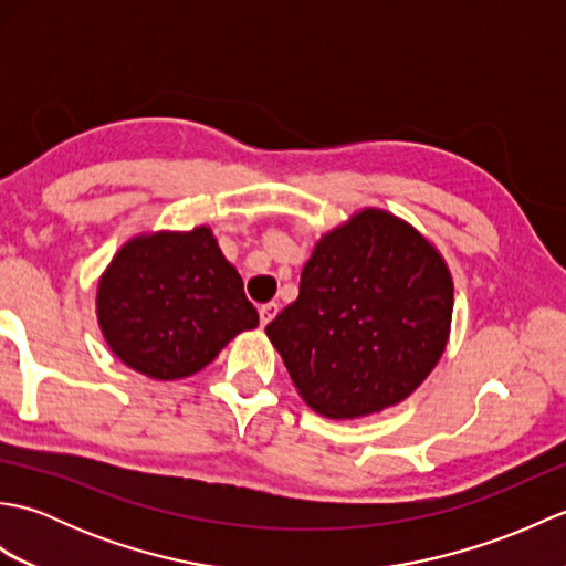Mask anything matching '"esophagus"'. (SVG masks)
I'll return each instance as SVG.
<instances>
[{
    "mask_svg": "<svg viewBox=\"0 0 566 566\" xmlns=\"http://www.w3.org/2000/svg\"><path fill=\"white\" fill-rule=\"evenodd\" d=\"M276 311H280V304H274V302L260 306V323H262V326H268V323L276 316Z\"/></svg>",
    "mask_w": 566,
    "mask_h": 566,
    "instance_id": "1",
    "label": "esophagus"
}]
</instances>
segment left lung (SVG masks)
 Segmentation results:
<instances>
[{"label":"left lung","mask_w":566,"mask_h":566,"mask_svg":"<svg viewBox=\"0 0 566 566\" xmlns=\"http://www.w3.org/2000/svg\"><path fill=\"white\" fill-rule=\"evenodd\" d=\"M452 280L428 240L367 209L321 240L296 302L264 333L298 394L328 418L403 401L444 350Z\"/></svg>","instance_id":"8db88e82"}]
</instances>
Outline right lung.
I'll use <instances>...</instances> for the list:
<instances>
[{
	"mask_svg": "<svg viewBox=\"0 0 566 566\" xmlns=\"http://www.w3.org/2000/svg\"><path fill=\"white\" fill-rule=\"evenodd\" d=\"M97 316L114 355L153 379L195 375L260 321L207 226L126 243L99 282Z\"/></svg>",
	"mask_w": 566,
	"mask_h": 566,
	"instance_id": "right-lung-1",
	"label": "right lung"
}]
</instances>
